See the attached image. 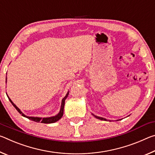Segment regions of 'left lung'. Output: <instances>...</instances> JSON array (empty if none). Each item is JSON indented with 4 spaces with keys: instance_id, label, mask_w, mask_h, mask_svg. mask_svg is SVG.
I'll return each instance as SVG.
<instances>
[{
    "instance_id": "obj_1",
    "label": "left lung",
    "mask_w": 155,
    "mask_h": 155,
    "mask_svg": "<svg viewBox=\"0 0 155 155\" xmlns=\"http://www.w3.org/2000/svg\"><path fill=\"white\" fill-rule=\"evenodd\" d=\"M94 116H95L96 118H98V119H99V120H105L106 121V119L105 118H103V117H98V116H96V115H94Z\"/></svg>"
}]
</instances>
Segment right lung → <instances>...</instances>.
<instances>
[{"instance_id": "obj_1", "label": "right lung", "mask_w": 155, "mask_h": 155, "mask_svg": "<svg viewBox=\"0 0 155 155\" xmlns=\"http://www.w3.org/2000/svg\"><path fill=\"white\" fill-rule=\"evenodd\" d=\"M6 81H7V79H6ZM68 93L67 94V95L65 96L64 98H63L62 100V102H61V110H60V111L58 114H57V115H55V116H53V117H28V116H27V115H25V114H23L22 112H21L20 110L18 108V107H16V105L13 103V102L12 101V100L10 99L9 98L8 96V98L10 101V102H11L12 104H13V106H14L15 109H16L17 111L20 113V114H22V116H24L25 117H27V118L31 120H33V121L34 122H41V123H44V124H51V123H54L55 122L57 121H58V120L59 119L61 118V117L63 116V114H64V104H65V99H66V98L68 97Z\"/></svg>"}]
</instances>
